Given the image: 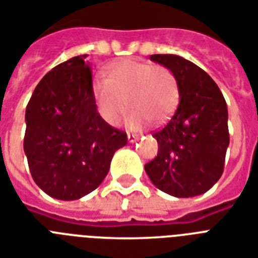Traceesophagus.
Returning a JSON list of instances; mask_svg holds the SVG:
<instances>
[{
	"label": "esophagus",
	"instance_id": "1",
	"mask_svg": "<svg viewBox=\"0 0 258 258\" xmlns=\"http://www.w3.org/2000/svg\"><path fill=\"white\" fill-rule=\"evenodd\" d=\"M127 139H128L130 143H135L136 140H139V136L134 135V134H128V135H127Z\"/></svg>",
	"mask_w": 258,
	"mask_h": 258
}]
</instances>
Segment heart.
I'll return each mask as SVG.
<instances>
[{
  "label": "heart",
  "instance_id": "b5f03b06",
  "mask_svg": "<svg viewBox=\"0 0 258 258\" xmlns=\"http://www.w3.org/2000/svg\"><path fill=\"white\" fill-rule=\"evenodd\" d=\"M93 98L100 118L116 125L127 110L130 128L165 122L179 102V82L171 69L136 59L116 60L107 69L106 79L93 83Z\"/></svg>",
  "mask_w": 258,
  "mask_h": 258
}]
</instances>
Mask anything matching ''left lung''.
<instances>
[{
	"label": "left lung",
	"mask_w": 258,
	"mask_h": 258,
	"mask_svg": "<svg viewBox=\"0 0 258 258\" xmlns=\"http://www.w3.org/2000/svg\"><path fill=\"white\" fill-rule=\"evenodd\" d=\"M179 82V106L155 133L158 156L144 165L156 188L175 198H194L216 184L229 146L228 108L219 86L204 70L175 54H154Z\"/></svg>",
	"instance_id": "obj_1"
}]
</instances>
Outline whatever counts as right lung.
<instances>
[{
	"instance_id": "1",
	"label": "right lung",
	"mask_w": 258,
	"mask_h": 258,
	"mask_svg": "<svg viewBox=\"0 0 258 258\" xmlns=\"http://www.w3.org/2000/svg\"><path fill=\"white\" fill-rule=\"evenodd\" d=\"M85 55L58 64L41 79L26 107L24 151L45 194L71 202L99 187L127 135L100 118Z\"/></svg>"
}]
</instances>
